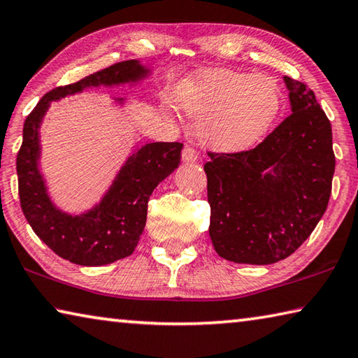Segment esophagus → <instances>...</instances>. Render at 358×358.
Segmentation results:
<instances>
[{
	"label": "esophagus",
	"instance_id": "34e87169",
	"mask_svg": "<svg viewBox=\"0 0 358 358\" xmlns=\"http://www.w3.org/2000/svg\"><path fill=\"white\" fill-rule=\"evenodd\" d=\"M197 157H199L197 151L191 147H186L183 151H181V161L183 162H196Z\"/></svg>",
	"mask_w": 358,
	"mask_h": 358
}]
</instances>
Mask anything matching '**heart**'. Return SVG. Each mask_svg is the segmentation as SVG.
Listing matches in <instances>:
<instances>
[{
    "instance_id": "1",
    "label": "heart",
    "mask_w": 358,
    "mask_h": 358,
    "mask_svg": "<svg viewBox=\"0 0 358 358\" xmlns=\"http://www.w3.org/2000/svg\"><path fill=\"white\" fill-rule=\"evenodd\" d=\"M175 98L199 121L202 142L224 153L256 145L282 107L281 88L273 77L237 71H211L186 78Z\"/></svg>"
}]
</instances>
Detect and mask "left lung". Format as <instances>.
<instances>
[{
    "mask_svg": "<svg viewBox=\"0 0 358 358\" xmlns=\"http://www.w3.org/2000/svg\"><path fill=\"white\" fill-rule=\"evenodd\" d=\"M292 113L250 151L208 153L210 238L217 256L268 265L289 257L324 216L335 173L331 124L305 83L284 76Z\"/></svg>",
    "mask_w": 358,
    "mask_h": 358,
    "instance_id": "obj_1",
    "label": "left lung"
}]
</instances>
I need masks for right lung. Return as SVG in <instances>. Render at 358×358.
<instances>
[{
    "label": "right lung",
    "mask_w": 358,
    "mask_h": 358,
    "mask_svg": "<svg viewBox=\"0 0 358 358\" xmlns=\"http://www.w3.org/2000/svg\"><path fill=\"white\" fill-rule=\"evenodd\" d=\"M153 71L138 59L117 63L72 85L58 87L42 98L23 126V142L17 155L19 196L23 215L34 234L72 264L101 266L134 252L147 222L151 192L180 164L183 143L153 142L142 145L126 157L99 202L82 213H69L52 201L41 171V126L50 104L90 88L134 87ZM120 107L123 98H113Z\"/></svg>",
    "instance_id": "add662e5"
}]
</instances>
